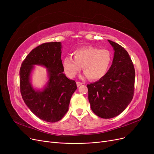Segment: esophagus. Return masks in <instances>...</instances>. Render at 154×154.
Here are the masks:
<instances>
[{"label": "esophagus", "instance_id": "1", "mask_svg": "<svg viewBox=\"0 0 154 154\" xmlns=\"http://www.w3.org/2000/svg\"><path fill=\"white\" fill-rule=\"evenodd\" d=\"M82 84H83V83H81V82H76V85H77L78 87H80V86L82 85Z\"/></svg>", "mask_w": 154, "mask_h": 154}]
</instances>
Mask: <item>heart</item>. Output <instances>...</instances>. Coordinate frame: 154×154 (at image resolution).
Masks as SVG:
<instances>
[{"instance_id": "b5f03b06", "label": "heart", "mask_w": 154, "mask_h": 154, "mask_svg": "<svg viewBox=\"0 0 154 154\" xmlns=\"http://www.w3.org/2000/svg\"><path fill=\"white\" fill-rule=\"evenodd\" d=\"M73 55L74 58L67 57L63 62L65 72L70 78L75 77L83 67L85 76L98 80L106 75L112 62V54L105 49L85 46L74 51Z\"/></svg>"}]
</instances>
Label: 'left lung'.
<instances>
[{"mask_svg":"<svg viewBox=\"0 0 154 154\" xmlns=\"http://www.w3.org/2000/svg\"><path fill=\"white\" fill-rule=\"evenodd\" d=\"M114 55L106 75L88 84V101L96 115L104 119L116 117L131 102L134 92L135 69L128 52L111 40Z\"/></svg>","mask_w":154,"mask_h":154,"instance_id":"1","label":"left lung"}]
</instances>
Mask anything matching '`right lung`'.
<instances>
[{
    "label": "right lung",
    "mask_w": 154,
    "mask_h": 154,
    "mask_svg": "<svg viewBox=\"0 0 154 154\" xmlns=\"http://www.w3.org/2000/svg\"><path fill=\"white\" fill-rule=\"evenodd\" d=\"M61 42H47L32 49L23 61L20 69V92L24 103L37 117L54 123L61 119L69 109L71 96L76 90L74 80L63 73ZM35 64L48 68L49 80L42 90H36L30 83Z\"/></svg>",
    "instance_id": "obj_1"
}]
</instances>
